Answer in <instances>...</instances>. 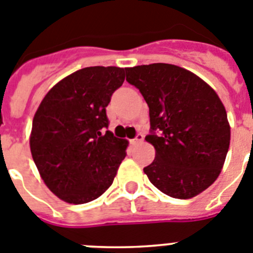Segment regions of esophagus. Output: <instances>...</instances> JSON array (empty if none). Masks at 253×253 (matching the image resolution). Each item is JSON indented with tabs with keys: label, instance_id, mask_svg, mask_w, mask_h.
Returning a JSON list of instances; mask_svg holds the SVG:
<instances>
[{
	"label": "esophagus",
	"instance_id": "obj_1",
	"mask_svg": "<svg viewBox=\"0 0 253 253\" xmlns=\"http://www.w3.org/2000/svg\"><path fill=\"white\" fill-rule=\"evenodd\" d=\"M142 141H143V135L142 133H137L136 137L133 138V140H131V143L132 145H138V143H141Z\"/></svg>",
	"mask_w": 253,
	"mask_h": 253
}]
</instances>
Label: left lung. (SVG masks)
<instances>
[{
  "instance_id": "8db88e82",
  "label": "left lung",
  "mask_w": 253,
  "mask_h": 253,
  "mask_svg": "<svg viewBox=\"0 0 253 253\" xmlns=\"http://www.w3.org/2000/svg\"><path fill=\"white\" fill-rule=\"evenodd\" d=\"M126 81L149 106L155 160L143 168L169 197L189 199L214 183L231 141L226 108L208 84L184 68L165 63L127 68Z\"/></svg>"
}]
</instances>
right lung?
I'll list each match as a JSON object with an SVG mask.
<instances>
[{
  "mask_svg": "<svg viewBox=\"0 0 253 253\" xmlns=\"http://www.w3.org/2000/svg\"><path fill=\"white\" fill-rule=\"evenodd\" d=\"M124 68L89 67L56 83L33 120L30 149L47 188L84 204L101 197L126 158L128 141L108 128L106 107L125 81Z\"/></svg>",
  "mask_w": 253,
  "mask_h": 253,
  "instance_id": "obj_1",
  "label": "right lung"
}]
</instances>
